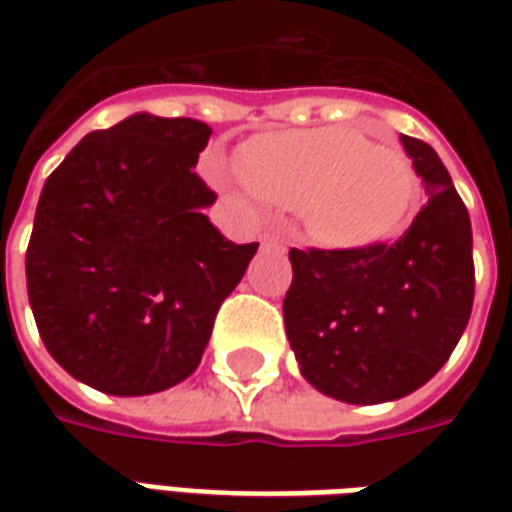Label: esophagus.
Wrapping results in <instances>:
<instances>
[{"label":"esophagus","mask_w":512,"mask_h":512,"mask_svg":"<svg viewBox=\"0 0 512 512\" xmlns=\"http://www.w3.org/2000/svg\"><path fill=\"white\" fill-rule=\"evenodd\" d=\"M263 246H271V249H285L282 238H279V235H274V233L263 235Z\"/></svg>","instance_id":"obj_1"}]
</instances>
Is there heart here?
Returning <instances> with one entry per match:
<instances>
[{
    "instance_id": "b5f03b06",
    "label": "heart",
    "mask_w": 512,
    "mask_h": 512,
    "mask_svg": "<svg viewBox=\"0 0 512 512\" xmlns=\"http://www.w3.org/2000/svg\"><path fill=\"white\" fill-rule=\"evenodd\" d=\"M257 197L299 213L315 244L365 249L400 233L417 202V175L397 147L370 145L348 128L260 136L238 153Z\"/></svg>"
}]
</instances>
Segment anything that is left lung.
I'll list each match as a JSON object with an SVG mask.
<instances>
[{"mask_svg":"<svg viewBox=\"0 0 512 512\" xmlns=\"http://www.w3.org/2000/svg\"><path fill=\"white\" fill-rule=\"evenodd\" d=\"M400 145L428 194L406 235L365 249H290L282 312L301 376L354 406L428 384L472 315L469 211L433 147L406 134Z\"/></svg>","mask_w":512,"mask_h":512,"instance_id":"left-lung-1","label":"left lung"}]
</instances>
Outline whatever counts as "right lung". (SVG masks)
Listing matches in <instances>:
<instances>
[{
  "mask_svg": "<svg viewBox=\"0 0 512 512\" xmlns=\"http://www.w3.org/2000/svg\"><path fill=\"white\" fill-rule=\"evenodd\" d=\"M211 126L150 112L87 134L40 191L29 307L49 354L117 397L156 395L197 370L213 318L257 244L227 241L197 175Z\"/></svg>",
  "mask_w": 512,
  "mask_h": 512,
  "instance_id": "obj_1",
  "label": "right lung"
}]
</instances>
